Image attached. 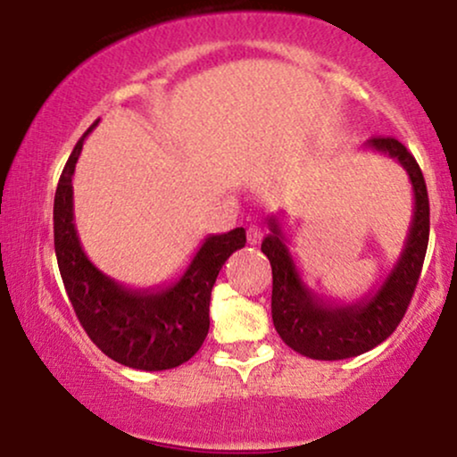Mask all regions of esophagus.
Here are the masks:
<instances>
[{"label":"esophagus","instance_id":"1","mask_svg":"<svg viewBox=\"0 0 457 457\" xmlns=\"http://www.w3.org/2000/svg\"><path fill=\"white\" fill-rule=\"evenodd\" d=\"M247 241H249V245H260L262 228L260 227H249L247 228Z\"/></svg>","mask_w":457,"mask_h":457}]
</instances>
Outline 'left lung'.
<instances>
[{"mask_svg":"<svg viewBox=\"0 0 457 457\" xmlns=\"http://www.w3.org/2000/svg\"><path fill=\"white\" fill-rule=\"evenodd\" d=\"M366 147L397 160L414 191V214L403 249L377 289L355 302H330L303 280L277 216H270V235L262 241V252L272 266L274 328L293 352L312 360L355 358L380 345L402 322L427 255L430 210L420 166L393 137H372Z\"/></svg>","mask_w":457,"mask_h":457,"instance_id":"8db88e82","label":"left lung"}]
</instances>
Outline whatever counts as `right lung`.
<instances>
[{
    "instance_id": "right-lung-1",
    "label": "right lung",
    "mask_w": 457,
    "mask_h": 457,
    "mask_svg": "<svg viewBox=\"0 0 457 457\" xmlns=\"http://www.w3.org/2000/svg\"><path fill=\"white\" fill-rule=\"evenodd\" d=\"M62 170L54 199V245L79 322L89 339L118 364L135 370H170L204 345L210 330V295L230 253L245 247V228L208 235L177 280L130 289L87 258L74 224L72 177L87 135Z\"/></svg>"
}]
</instances>
